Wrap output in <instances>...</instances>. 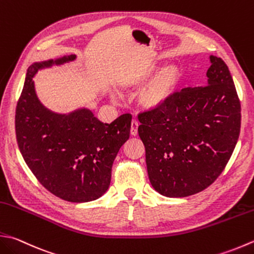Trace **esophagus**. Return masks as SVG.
<instances>
[{
    "label": "esophagus",
    "mask_w": 254,
    "mask_h": 254,
    "mask_svg": "<svg viewBox=\"0 0 254 254\" xmlns=\"http://www.w3.org/2000/svg\"><path fill=\"white\" fill-rule=\"evenodd\" d=\"M137 128H138V122L136 120H133L131 123V134L133 136L137 135Z\"/></svg>",
    "instance_id": "obj_1"
}]
</instances>
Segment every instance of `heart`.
Here are the masks:
<instances>
[{"instance_id": "1", "label": "heart", "mask_w": 254, "mask_h": 254, "mask_svg": "<svg viewBox=\"0 0 254 254\" xmlns=\"http://www.w3.org/2000/svg\"><path fill=\"white\" fill-rule=\"evenodd\" d=\"M157 68V64H150L145 67L137 69L136 71L130 73L122 81V87H140L141 84L147 81ZM182 80L183 73L181 67L176 64H166L154 74L144 86L138 93V102L146 110H156V109L164 107L175 96V93L180 89Z\"/></svg>"}]
</instances>
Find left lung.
I'll return each instance as SVG.
<instances>
[{
    "mask_svg": "<svg viewBox=\"0 0 254 254\" xmlns=\"http://www.w3.org/2000/svg\"><path fill=\"white\" fill-rule=\"evenodd\" d=\"M205 87L185 88L138 114L148 178L166 197L205 190L225 170L240 134L241 106L228 66L210 56Z\"/></svg>",
    "mask_w": 254,
    "mask_h": 254,
    "instance_id": "left-lung-1",
    "label": "left lung"
}]
</instances>
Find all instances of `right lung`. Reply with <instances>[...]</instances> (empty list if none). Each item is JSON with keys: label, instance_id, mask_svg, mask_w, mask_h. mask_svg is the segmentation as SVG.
<instances>
[{"label": "right lung", "instance_id": "add662e5", "mask_svg": "<svg viewBox=\"0 0 254 254\" xmlns=\"http://www.w3.org/2000/svg\"><path fill=\"white\" fill-rule=\"evenodd\" d=\"M74 59L76 55H69L28 67L15 131L24 161L48 191L70 202H87L110 186L114 158L130 137L132 116L123 114L108 124L86 108L61 114L44 107L35 90V74Z\"/></svg>", "mask_w": 254, "mask_h": 254}]
</instances>
